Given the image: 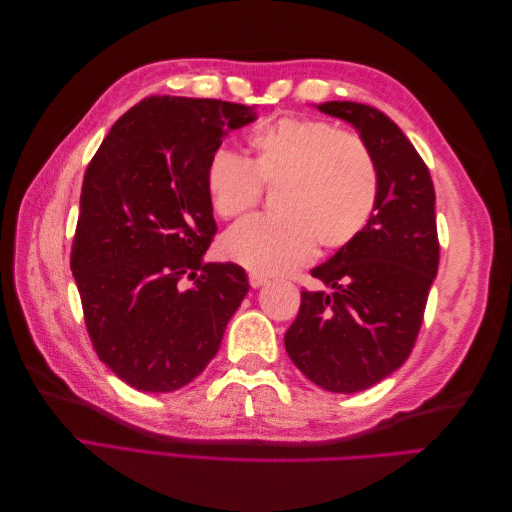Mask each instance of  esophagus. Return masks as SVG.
Here are the masks:
<instances>
[{"label":"esophagus","instance_id":"1","mask_svg":"<svg viewBox=\"0 0 512 512\" xmlns=\"http://www.w3.org/2000/svg\"><path fill=\"white\" fill-rule=\"evenodd\" d=\"M247 280H250L252 288H260V286L267 284V277L260 275V273H250V275H247Z\"/></svg>","mask_w":512,"mask_h":512}]
</instances>
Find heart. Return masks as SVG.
<instances>
[{"instance_id": "1", "label": "heart", "mask_w": 512, "mask_h": 512, "mask_svg": "<svg viewBox=\"0 0 512 512\" xmlns=\"http://www.w3.org/2000/svg\"><path fill=\"white\" fill-rule=\"evenodd\" d=\"M250 160L215 151L207 170L209 203L222 220H237L275 188V215H256L220 241L226 260L260 275L297 269L324 250H339L367 228L380 196V170L365 138L335 123L284 115L245 138Z\"/></svg>"}]
</instances>
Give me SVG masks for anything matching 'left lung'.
<instances>
[{"mask_svg": "<svg viewBox=\"0 0 512 512\" xmlns=\"http://www.w3.org/2000/svg\"><path fill=\"white\" fill-rule=\"evenodd\" d=\"M365 138L380 170L376 213L352 243L312 275L333 292H301L299 316L284 335L303 374L331 393H356L406 363L421 331L440 265L436 190L406 134L378 108L324 102Z\"/></svg>", "mask_w": 512, "mask_h": 512, "instance_id": "obj_1", "label": "left lung"}]
</instances>
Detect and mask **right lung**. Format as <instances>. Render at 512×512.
<instances>
[{
    "label": "right lung",
    "mask_w": 512,
    "mask_h": 512,
    "mask_svg": "<svg viewBox=\"0 0 512 512\" xmlns=\"http://www.w3.org/2000/svg\"><path fill=\"white\" fill-rule=\"evenodd\" d=\"M250 106L151 96L123 113L91 158L70 269L100 361L147 393L192 382L250 290L235 262L203 256L218 232L205 170Z\"/></svg>",
    "instance_id": "right-lung-1"
}]
</instances>
